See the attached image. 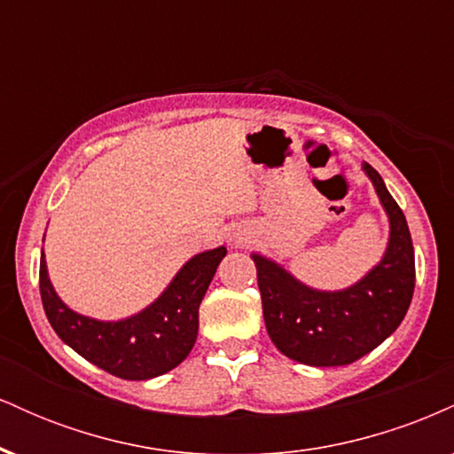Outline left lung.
Listing matches in <instances>:
<instances>
[{"mask_svg": "<svg viewBox=\"0 0 454 454\" xmlns=\"http://www.w3.org/2000/svg\"><path fill=\"white\" fill-rule=\"evenodd\" d=\"M388 217L382 260L341 290H317L254 252L264 325L281 354L311 367H341L378 348L405 317L414 294V245L403 211L376 168L363 161Z\"/></svg>", "mask_w": 454, "mask_h": 454, "instance_id": "8db88e82", "label": "left lung"}]
</instances>
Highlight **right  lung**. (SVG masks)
I'll use <instances>...</instances> for the list:
<instances>
[{
    "mask_svg": "<svg viewBox=\"0 0 454 454\" xmlns=\"http://www.w3.org/2000/svg\"><path fill=\"white\" fill-rule=\"evenodd\" d=\"M226 247L196 254L176 270L153 303L121 320H98L67 307L40 258V296L59 340L82 358L123 380H151L184 363L198 337V307Z\"/></svg>",
    "mask_w": 454,
    "mask_h": 454,
    "instance_id": "1",
    "label": "right lung"
}]
</instances>
